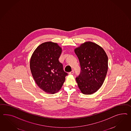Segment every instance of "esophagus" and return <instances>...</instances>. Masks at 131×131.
Here are the masks:
<instances>
[{
    "label": "esophagus",
    "instance_id": "34e87169",
    "mask_svg": "<svg viewBox=\"0 0 131 131\" xmlns=\"http://www.w3.org/2000/svg\"><path fill=\"white\" fill-rule=\"evenodd\" d=\"M74 71L73 70L72 71H71L69 73V74H74Z\"/></svg>",
    "mask_w": 131,
    "mask_h": 131
}]
</instances>
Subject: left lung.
<instances>
[{"label":"left lung","mask_w":131,"mask_h":131,"mask_svg":"<svg viewBox=\"0 0 131 131\" xmlns=\"http://www.w3.org/2000/svg\"><path fill=\"white\" fill-rule=\"evenodd\" d=\"M80 65V73L76 77L83 94H91L102 85L108 70V57L97 44L87 42L74 50Z\"/></svg>","instance_id":"1"}]
</instances>
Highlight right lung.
<instances>
[{
    "label": "right lung",
    "mask_w": 131,
    "mask_h": 131,
    "mask_svg": "<svg viewBox=\"0 0 131 131\" xmlns=\"http://www.w3.org/2000/svg\"><path fill=\"white\" fill-rule=\"evenodd\" d=\"M61 52L57 43L45 42L37 48L30 59V70L36 84L49 94L59 90L68 75L59 61Z\"/></svg>",
    "instance_id": "add662e5"
}]
</instances>
